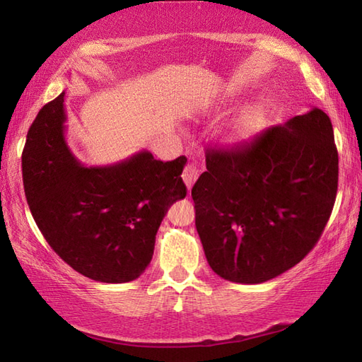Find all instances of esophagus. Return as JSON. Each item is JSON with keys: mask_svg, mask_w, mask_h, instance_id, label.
<instances>
[{"mask_svg": "<svg viewBox=\"0 0 362 362\" xmlns=\"http://www.w3.org/2000/svg\"><path fill=\"white\" fill-rule=\"evenodd\" d=\"M197 175H199V171H197V168H196L194 163H189V165L185 166V169H183L182 177H183V182H185L188 191L193 188L194 182L197 179Z\"/></svg>", "mask_w": 362, "mask_h": 362, "instance_id": "esophagus-1", "label": "esophagus"}]
</instances>
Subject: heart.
<instances>
[{"label":"heart","instance_id":"b5f03b06","mask_svg":"<svg viewBox=\"0 0 362 362\" xmlns=\"http://www.w3.org/2000/svg\"><path fill=\"white\" fill-rule=\"evenodd\" d=\"M240 99V95L235 90H228L224 96L226 104L236 103ZM269 121V110L263 104L247 105L236 115L232 122L227 126L224 135V141L228 144H244L253 140L258 134H261L267 126Z\"/></svg>","mask_w":362,"mask_h":362}]
</instances>
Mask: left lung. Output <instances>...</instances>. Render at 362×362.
I'll return each mask as SVG.
<instances>
[{
  "label": "left lung",
  "mask_w": 362,
  "mask_h": 362,
  "mask_svg": "<svg viewBox=\"0 0 362 362\" xmlns=\"http://www.w3.org/2000/svg\"><path fill=\"white\" fill-rule=\"evenodd\" d=\"M337 174L333 126L320 109L233 149L206 151V171L191 196L210 267L244 284L294 267L324 232Z\"/></svg>",
  "instance_id": "8db88e82"
}]
</instances>
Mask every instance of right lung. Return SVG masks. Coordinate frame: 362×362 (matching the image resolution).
I'll list each match as a JSON object with an SVG mask.
<instances>
[{"instance_id": "obj_1", "label": "right lung", "mask_w": 362, "mask_h": 362, "mask_svg": "<svg viewBox=\"0 0 362 362\" xmlns=\"http://www.w3.org/2000/svg\"><path fill=\"white\" fill-rule=\"evenodd\" d=\"M62 91L29 127L21 168L35 224L74 271L103 283L138 279L149 266L168 209L187 196L185 157L140 151L118 163L83 166L65 140Z\"/></svg>"}]
</instances>
